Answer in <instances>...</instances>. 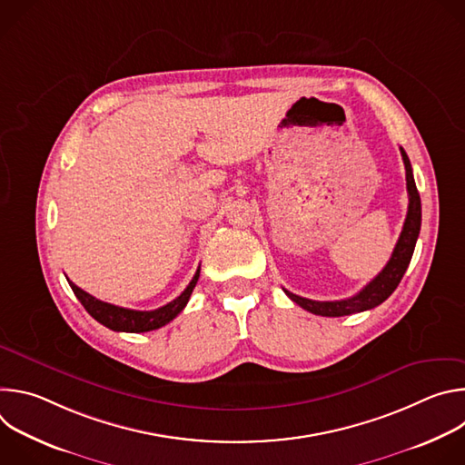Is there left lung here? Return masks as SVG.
Here are the masks:
<instances>
[{
	"instance_id": "left-lung-1",
	"label": "left lung",
	"mask_w": 465,
	"mask_h": 465,
	"mask_svg": "<svg viewBox=\"0 0 465 465\" xmlns=\"http://www.w3.org/2000/svg\"><path fill=\"white\" fill-rule=\"evenodd\" d=\"M401 156H403V163H405V171H407L409 212H407V219H405L401 235H400V239H397V244L391 252L390 261L386 262V267L361 292H357L355 296H351L348 300L316 302V300H307V298L296 296V294L289 292L287 289H283L285 294L294 303H298L302 309H305L312 314H318V316H348V314L362 312V311L381 305L397 289V285H400L403 274L409 269V262L412 259L416 241L420 235V228H421V198H420V193H418V187L414 182L412 165L403 149H401Z\"/></svg>"
}]
</instances>
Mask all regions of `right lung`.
Segmentation results:
<instances>
[{"mask_svg": "<svg viewBox=\"0 0 465 465\" xmlns=\"http://www.w3.org/2000/svg\"><path fill=\"white\" fill-rule=\"evenodd\" d=\"M198 276H201V267L196 269L193 280L189 282L185 291L176 300H173L167 305L154 309V311H134V309H124V307H117V305L101 302V300L94 298L92 294H88L86 291H83L81 287H77L75 283H72L70 280L68 282H70L72 291L83 303V307L99 323H103L104 327H108L112 331H124V333H145V331H154V329L169 323L173 318H176L183 311V307L187 305L189 296L198 282Z\"/></svg>", "mask_w": 465, "mask_h": 465, "instance_id": "add662e5", "label": "right lung"}]
</instances>
